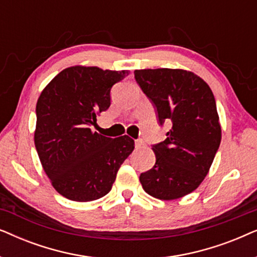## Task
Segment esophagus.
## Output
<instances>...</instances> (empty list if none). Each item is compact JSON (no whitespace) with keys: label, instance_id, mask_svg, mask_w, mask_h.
<instances>
[{"label":"esophagus","instance_id":"1","mask_svg":"<svg viewBox=\"0 0 257 257\" xmlns=\"http://www.w3.org/2000/svg\"><path fill=\"white\" fill-rule=\"evenodd\" d=\"M144 146V140L143 139H137L136 140V147L137 149H140V147Z\"/></svg>","mask_w":257,"mask_h":257}]
</instances>
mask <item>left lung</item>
I'll return each instance as SVG.
<instances>
[{
    "label": "left lung",
    "mask_w": 257,
    "mask_h": 257,
    "mask_svg": "<svg viewBox=\"0 0 257 257\" xmlns=\"http://www.w3.org/2000/svg\"><path fill=\"white\" fill-rule=\"evenodd\" d=\"M135 78L153 101L160 125L172 122L167 138L152 147L156 165L139 180L153 198H182L199 187L219 150L215 98L208 84L187 70H136Z\"/></svg>",
    "instance_id": "1"
}]
</instances>
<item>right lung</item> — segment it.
I'll return each instance as SVG.
<instances>
[{
	"mask_svg": "<svg viewBox=\"0 0 257 257\" xmlns=\"http://www.w3.org/2000/svg\"><path fill=\"white\" fill-rule=\"evenodd\" d=\"M127 75V70L70 66L42 91L35 146L51 185L64 198L86 202L106 195L135 150L128 136L112 139L91 130L110 107L111 87Z\"/></svg>",
	"mask_w": 257,
	"mask_h": 257,
	"instance_id": "right-lung-1",
	"label": "right lung"
}]
</instances>
